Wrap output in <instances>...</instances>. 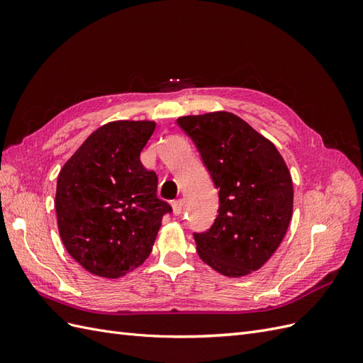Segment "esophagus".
<instances>
[{
    "label": "esophagus",
    "mask_w": 363,
    "mask_h": 363,
    "mask_svg": "<svg viewBox=\"0 0 363 363\" xmlns=\"http://www.w3.org/2000/svg\"><path fill=\"white\" fill-rule=\"evenodd\" d=\"M182 211H183V200H175V201H172V212H174V215H175V216L180 215Z\"/></svg>",
    "instance_id": "34e87169"
}]
</instances>
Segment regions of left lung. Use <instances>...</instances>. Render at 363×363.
Listing matches in <instances>:
<instances>
[{
    "instance_id": "obj_1",
    "label": "left lung",
    "mask_w": 363,
    "mask_h": 363,
    "mask_svg": "<svg viewBox=\"0 0 363 363\" xmlns=\"http://www.w3.org/2000/svg\"><path fill=\"white\" fill-rule=\"evenodd\" d=\"M177 124L219 191L215 223L194 233L199 256L227 277L257 271L291 223L294 189L286 163L272 142L233 113L182 116Z\"/></svg>"
}]
</instances>
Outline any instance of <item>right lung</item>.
Returning <instances> with one entry per match:
<instances>
[{
    "label": "right lung",
    "instance_id": "add662e5",
    "mask_svg": "<svg viewBox=\"0 0 363 363\" xmlns=\"http://www.w3.org/2000/svg\"><path fill=\"white\" fill-rule=\"evenodd\" d=\"M156 123L115 121L87 138L57 179L56 213L71 257L98 277L118 279L140 267L163 215L157 175L140 163Z\"/></svg>",
    "mask_w": 363,
    "mask_h": 363
}]
</instances>
